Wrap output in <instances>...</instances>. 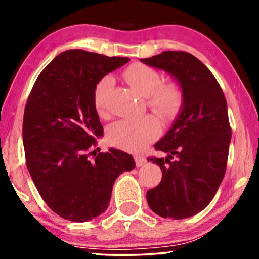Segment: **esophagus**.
Here are the masks:
<instances>
[{"label": "esophagus", "mask_w": 259, "mask_h": 259, "mask_svg": "<svg viewBox=\"0 0 259 259\" xmlns=\"http://www.w3.org/2000/svg\"><path fill=\"white\" fill-rule=\"evenodd\" d=\"M134 160H136V165L138 167H141V166L146 164V159H145L143 155H136V157H134Z\"/></svg>", "instance_id": "obj_1"}]
</instances>
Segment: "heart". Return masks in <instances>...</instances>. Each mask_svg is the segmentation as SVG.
Masks as SVG:
<instances>
[{
	"mask_svg": "<svg viewBox=\"0 0 259 259\" xmlns=\"http://www.w3.org/2000/svg\"><path fill=\"white\" fill-rule=\"evenodd\" d=\"M125 77L137 93L147 98V105L161 118H172L183 105V92L176 83L162 84V76L145 65H134L125 72ZM112 76H105L94 90V106L99 114L105 111L106 98L113 87ZM158 126L153 119L119 120L108 128V141L126 151H141L157 137Z\"/></svg>",
	"mask_w": 259,
	"mask_h": 259,
	"instance_id": "b5f03b06",
	"label": "heart"
}]
</instances>
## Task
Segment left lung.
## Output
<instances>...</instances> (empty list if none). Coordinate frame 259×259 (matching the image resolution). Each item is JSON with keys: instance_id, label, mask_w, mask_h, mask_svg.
I'll return each mask as SVG.
<instances>
[{"instance_id": "obj_1", "label": "left lung", "mask_w": 259, "mask_h": 259, "mask_svg": "<svg viewBox=\"0 0 259 259\" xmlns=\"http://www.w3.org/2000/svg\"><path fill=\"white\" fill-rule=\"evenodd\" d=\"M141 62L164 69L183 92L178 116L154 145L167 157L148 158L162 171L160 184L147 191L148 206L162 218L192 217L224 178L231 140L226 99L210 69L190 53L167 51Z\"/></svg>"}]
</instances>
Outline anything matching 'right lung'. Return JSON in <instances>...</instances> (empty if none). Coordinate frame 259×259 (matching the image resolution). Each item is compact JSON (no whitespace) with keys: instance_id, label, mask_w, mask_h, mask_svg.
<instances>
[{"instance_id":"obj_1","label":"right lung","mask_w":259,"mask_h":259,"mask_svg":"<svg viewBox=\"0 0 259 259\" xmlns=\"http://www.w3.org/2000/svg\"><path fill=\"white\" fill-rule=\"evenodd\" d=\"M128 61L82 49L62 52L42 70L27 100L22 134L28 171L45 203L68 221L104 213L115 179L136 167L126 152L92 151L104 134L95 86Z\"/></svg>"}]
</instances>
